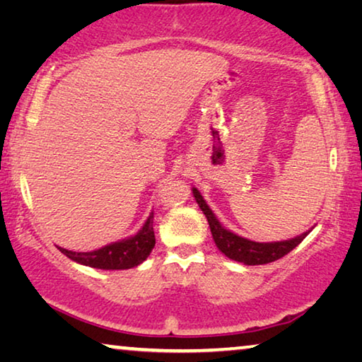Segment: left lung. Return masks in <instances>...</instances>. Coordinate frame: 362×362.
<instances>
[{"instance_id": "1", "label": "left lung", "mask_w": 362, "mask_h": 362, "mask_svg": "<svg viewBox=\"0 0 362 362\" xmlns=\"http://www.w3.org/2000/svg\"><path fill=\"white\" fill-rule=\"evenodd\" d=\"M192 194H194V199H196V202L199 204L200 210H202L204 215L207 216L210 231H212L216 247H218L228 259L236 260V262H241L244 265H264V264L275 262V260L281 259L283 255L291 252L293 249L296 247L310 231H313V228H310L309 231H305L303 235H299L293 239H288V241L255 243V241H251V239L238 236L230 230H226L225 226H221L220 221L216 220L215 214L210 210L207 202H205L204 197L200 196V192L196 187H192Z\"/></svg>"}]
</instances>
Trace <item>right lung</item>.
<instances>
[{
    "label": "right lung",
    "instance_id": "obj_1",
    "mask_svg": "<svg viewBox=\"0 0 362 362\" xmlns=\"http://www.w3.org/2000/svg\"><path fill=\"white\" fill-rule=\"evenodd\" d=\"M155 246L153 233V212L144 226L134 236H129L121 241L111 243L92 252H74L68 249L58 247L66 257L74 260L77 264L92 267L102 270H126L141 265L146 260Z\"/></svg>",
    "mask_w": 362,
    "mask_h": 362
}]
</instances>
